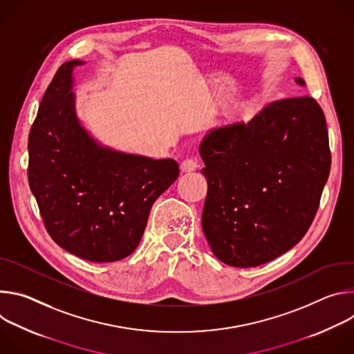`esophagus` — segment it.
<instances>
[{"label": "esophagus", "instance_id": "esophagus-1", "mask_svg": "<svg viewBox=\"0 0 354 354\" xmlns=\"http://www.w3.org/2000/svg\"><path fill=\"white\" fill-rule=\"evenodd\" d=\"M197 168H198L197 161H196V160H192V158H187V160H185V161L180 164V171H182L183 174L194 172Z\"/></svg>", "mask_w": 354, "mask_h": 354}]
</instances>
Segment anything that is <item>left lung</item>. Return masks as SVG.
I'll use <instances>...</instances> for the list:
<instances>
[{"instance_id": "1", "label": "left lung", "mask_w": 354, "mask_h": 354, "mask_svg": "<svg viewBox=\"0 0 354 354\" xmlns=\"http://www.w3.org/2000/svg\"><path fill=\"white\" fill-rule=\"evenodd\" d=\"M198 151L209 186L201 227L221 262L259 266L306 235L330 171L326 120L314 97L276 100L246 124L217 127Z\"/></svg>"}]
</instances>
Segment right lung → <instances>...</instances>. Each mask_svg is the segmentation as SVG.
<instances>
[{
  "label": "right lung",
  "mask_w": 354,
  "mask_h": 354,
  "mask_svg": "<svg viewBox=\"0 0 354 354\" xmlns=\"http://www.w3.org/2000/svg\"><path fill=\"white\" fill-rule=\"evenodd\" d=\"M82 64H62L43 95L28 140V179L57 245L89 262H116L138 246L151 207L179 167L102 147L88 134L73 93V71Z\"/></svg>",
  "instance_id": "add662e5"
}]
</instances>
